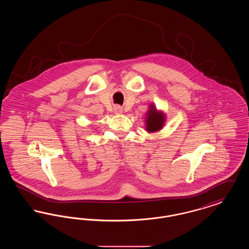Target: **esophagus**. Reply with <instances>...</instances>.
Segmentation results:
<instances>
[{"mask_svg": "<svg viewBox=\"0 0 249 249\" xmlns=\"http://www.w3.org/2000/svg\"><path fill=\"white\" fill-rule=\"evenodd\" d=\"M115 112H116V114H121L122 113V109L119 107H115Z\"/></svg>", "mask_w": 249, "mask_h": 249, "instance_id": "1", "label": "esophagus"}]
</instances>
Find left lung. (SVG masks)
<instances>
[{
  "instance_id": "left-lung-1",
  "label": "left lung",
  "mask_w": 249,
  "mask_h": 249,
  "mask_svg": "<svg viewBox=\"0 0 249 249\" xmlns=\"http://www.w3.org/2000/svg\"><path fill=\"white\" fill-rule=\"evenodd\" d=\"M166 116L161 110H158L154 104H150L144 117V125L147 132L154 133L163 129L165 125Z\"/></svg>"
}]
</instances>
